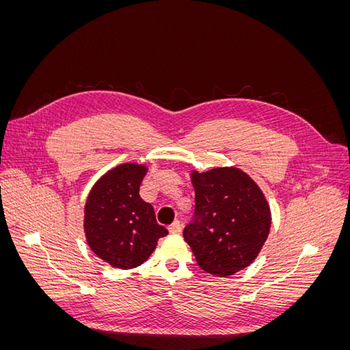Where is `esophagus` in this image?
<instances>
[{
    "label": "esophagus",
    "mask_w": 350,
    "mask_h": 350,
    "mask_svg": "<svg viewBox=\"0 0 350 350\" xmlns=\"http://www.w3.org/2000/svg\"><path fill=\"white\" fill-rule=\"evenodd\" d=\"M169 229V232H171V234H181V230H183V225H181V221H178V220H175L174 224L167 228Z\"/></svg>",
    "instance_id": "34e87169"
}]
</instances>
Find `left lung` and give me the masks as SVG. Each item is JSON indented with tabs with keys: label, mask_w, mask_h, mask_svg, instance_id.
<instances>
[{
	"label": "left lung",
	"mask_w": 350,
	"mask_h": 350,
	"mask_svg": "<svg viewBox=\"0 0 350 350\" xmlns=\"http://www.w3.org/2000/svg\"><path fill=\"white\" fill-rule=\"evenodd\" d=\"M196 208L184 228L197 264L226 278L256 260L270 230V207L261 189L237 167L191 174Z\"/></svg>",
	"instance_id": "obj_1"
}]
</instances>
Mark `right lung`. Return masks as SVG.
<instances>
[{
  "mask_svg": "<svg viewBox=\"0 0 350 350\" xmlns=\"http://www.w3.org/2000/svg\"><path fill=\"white\" fill-rule=\"evenodd\" d=\"M147 172L137 163L120 165L94 184L84 207V230L92 251L113 267L140 266L167 229L156 221L150 203L140 197Z\"/></svg>",
  "mask_w": 350,
  "mask_h": 350,
  "instance_id": "right-lung-1",
  "label": "right lung"
}]
</instances>
